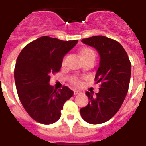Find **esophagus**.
I'll list each match as a JSON object with an SVG mask.
<instances>
[{"label":"esophagus","mask_w":146,"mask_h":146,"mask_svg":"<svg viewBox=\"0 0 146 146\" xmlns=\"http://www.w3.org/2000/svg\"><path fill=\"white\" fill-rule=\"evenodd\" d=\"M80 93V92L79 90H74L73 91V94H74V96H76V95H79Z\"/></svg>","instance_id":"obj_1"}]
</instances>
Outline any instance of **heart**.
<instances>
[{
	"label": "heart",
	"instance_id": "heart-1",
	"mask_svg": "<svg viewBox=\"0 0 146 146\" xmlns=\"http://www.w3.org/2000/svg\"><path fill=\"white\" fill-rule=\"evenodd\" d=\"M92 55H95L93 50L90 48H85L82 49L81 51H80V56L82 57V59H84L86 57H88L89 56H92ZM73 83L75 85H79L80 84V82L76 80H73Z\"/></svg>",
	"mask_w": 146,
	"mask_h": 146
}]
</instances>
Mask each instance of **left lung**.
<instances>
[{
    "label": "left lung",
    "mask_w": 146,
    "mask_h": 146,
    "mask_svg": "<svg viewBox=\"0 0 146 146\" xmlns=\"http://www.w3.org/2000/svg\"><path fill=\"white\" fill-rule=\"evenodd\" d=\"M98 53L99 66L95 80L101 82L98 93L86 92L87 106L80 109L86 122L100 124L109 120L119 111L127 96L131 76V64L126 50L115 40L103 35L82 39Z\"/></svg>",
    "instance_id": "8db88e82"
}]
</instances>
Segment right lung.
Instances as JSON below:
<instances>
[{"label": "right lung", "mask_w": 146, "mask_h": 146, "mask_svg": "<svg viewBox=\"0 0 146 146\" xmlns=\"http://www.w3.org/2000/svg\"><path fill=\"white\" fill-rule=\"evenodd\" d=\"M77 42L43 36L27 44L17 57L14 79L18 96L26 112L40 123L59 120L64 103L73 96L67 86L57 91L49 82L50 74L60 70L64 57Z\"/></svg>", "instance_id": "obj_1"}]
</instances>
